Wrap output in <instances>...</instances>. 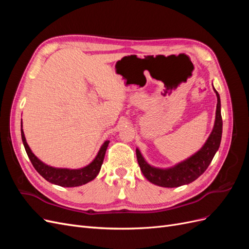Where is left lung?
<instances>
[{"label": "left lung", "mask_w": 249, "mask_h": 249, "mask_svg": "<svg viewBox=\"0 0 249 249\" xmlns=\"http://www.w3.org/2000/svg\"><path fill=\"white\" fill-rule=\"evenodd\" d=\"M215 90V88H214ZM217 95V108H216V119L214 129L211 133L205 145L200 150L190 157L186 161L176 165L175 167L168 169L155 168L148 165L143 159L139 149H136L137 161L140 169L150 183L161 187H178L182 185L189 184L196 179L206 171L210 163L212 162L216 152L219 148L221 135H222V117L220 111V97L215 90Z\"/></svg>", "instance_id": "1"}]
</instances>
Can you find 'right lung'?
I'll list each match as a JSON object with an SVG mask.
<instances>
[{
    "label": "right lung",
    "instance_id": "1",
    "mask_svg": "<svg viewBox=\"0 0 249 249\" xmlns=\"http://www.w3.org/2000/svg\"><path fill=\"white\" fill-rule=\"evenodd\" d=\"M20 131H21L22 143H24L27 155L34 166V168L36 169V171L38 172L42 178H46L48 182L58 186H62V187H77V186L84 185L90 182V180H92L97 175H99L103 161H104V158H105V154H106V149L110 142L109 140L105 141V143L100 149L99 154H97V156L95 157V159L84 168H81V169L54 168L42 163L39 159H37L28 145L25 135H24V131H22V129Z\"/></svg>",
    "mask_w": 249,
    "mask_h": 249
}]
</instances>
